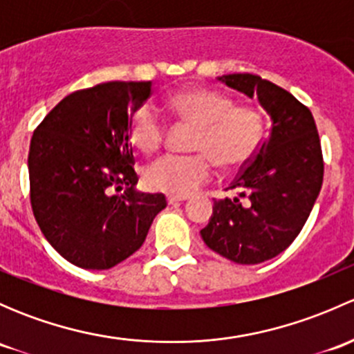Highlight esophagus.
<instances>
[{
	"label": "esophagus",
	"mask_w": 354,
	"mask_h": 354,
	"mask_svg": "<svg viewBox=\"0 0 354 354\" xmlns=\"http://www.w3.org/2000/svg\"><path fill=\"white\" fill-rule=\"evenodd\" d=\"M185 200H188L187 195H167V203H169V205L178 202H185Z\"/></svg>",
	"instance_id": "esophagus-1"
}]
</instances>
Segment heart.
<instances>
[{
	"label": "heart",
	"instance_id": "heart-1",
	"mask_svg": "<svg viewBox=\"0 0 354 354\" xmlns=\"http://www.w3.org/2000/svg\"><path fill=\"white\" fill-rule=\"evenodd\" d=\"M181 120L195 124L192 149L197 154H166L145 169V183L152 190L190 195L212 176V160L224 171L245 166L263 140L262 111L212 88H190L171 99ZM166 135V124L154 106L144 104L130 118V140L142 152H154Z\"/></svg>",
	"mask_w": 354,
	"mask_h": 354
}]
</instances>
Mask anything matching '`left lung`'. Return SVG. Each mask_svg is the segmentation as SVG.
Returning <instances> with one entry per match:
<instances>
[{"label": "left lung", "mask_w": 354, "mask_h": 354, "mask_svg": "<svg viewBox=\"0 0 354 354\" xmlns=\"http://www.w3.org/2000/svg\"><path fill=\"white\" fill-rule=\"evenodd\" d=\"M217 78L259 99L272 120L269 138L231 183L238 195L214 200L200 231L210 250L253 266L284 252L305 226L322 188V147L310 109L283 87L252 73Z\"/></svg>", "instance_id": "1"}]
</instances>
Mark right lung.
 Returning a JSON list of instances; mask_svg holds the SVG:
<instances>
[{
  "label": "right lung",
  "mask_w": 354,
  "mask_h": 354,
  "mask_svg": "<svg viewBox=\"0 0 354 354\" xmlns=\"http://www.w3.org/2000/svg\"><path fill=\"white\" fill-rule=\"evenodd\" d=\"M152 82H106L66 95L35 128L28 151L30 203L53 248L82 269L118 266L144 245L167 205L135 190L130 118ZM123 186L127 190L114 194Z\"/></svg>",
  "instance_id": "right-lung-1"
}]
</instances>
